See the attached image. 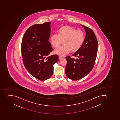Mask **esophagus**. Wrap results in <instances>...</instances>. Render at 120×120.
<instances>
[{
    "mask_svg": "<svg viewBox=\"0 0 120 120\" xmlns=\"http://www.w3.org/2000/svg\"><path fill=\"white\" fill-rule=\"evenodd\" d=\"M59 59H64V57L61 56H59Z\"/></svg>",
    "mask_w": 120,
    "mask_h": 120,
    "instance_id": "obj_1",
    "label": "esophagus"
}]
</instances>
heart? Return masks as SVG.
I'll use <instances>...</instances> for the list:
<instances>
[{
	"instance_id": "obj_1",
	"label": "heart",
	"mask_w": 120,
	"mask_h": 120,
	"mask_svg": "<svg viewBox=\"0 0 120 120\" xmlns=\"http://www.w3.org/2000/svg\"><path fill=\"white\" fill-rule=\"evenodd\" d=\"M85 39L82 31L77 30L71 26H65L58 31V34H54L50 38L53 47L58 48L64 41L63 46L56 49L54 53L63 56L69 53L71 51L75 52L80 48Z\"/></svg>"
}]
</instances>
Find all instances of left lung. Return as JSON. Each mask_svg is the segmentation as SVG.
<instances>
[{
	"mask_svg": "<svg viewBox=\"0 0 120 120\" xmlns=\"http://www.w3.org/2000/svg\"><path fill=\"white\" fill-rule=\"evenodd\" d=\"M86 31V36L80 48L72 56L78 59L66 58L67 64L65 73L66 76L73 80L81 79L87 75L94 66L98 48L95 35L91 28L81 25Z\"/></svg>",
	"mask_w": 120,
	"mask_h": 120,
	"instance_id": "obj_1",
	"label": "left lung"
}]
</instances>
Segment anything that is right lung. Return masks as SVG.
I'll return each mask as SVG.
<instances>
[{
	"mask_svg": "<svg viewBox=\"0 0 120 120\" xmlns=\"http://www.w3.org/2000/svg\"><path fill=\"white\" fill-rule=\"evenodd\" d=\"M50 22L30 26L25 33L21 50L23 64L34 77L44 81L53 74V65L59 60L57 54L49 55L53 49L48 41L50 34Z\"/></svg>",
	"mask_w": 120,
	"mask_h": 120,
	"instance_id": "right-lung-1",
	"label": "right lung"
}]
</instances>
